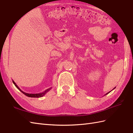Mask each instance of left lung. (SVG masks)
I'll list each match as a JSON object with an SVG mask.
<instances>
[{"label":"left lung","mask_w":133,"mask_h":133,"mask_svg":"<svg viewBox=\"0 0 133 133\" xmlns=\"http://www.w3.org/2000/svg\"><path fill=\"white\" fill-rule=\"evenodd\" d=\"M115 89V88H114V89H113V90H114V89ZM111 91H109V92H108V93H107V94H105V95H107V94H109V92H111Z\"/></svg>","instance_id":"left-lung-1"}]
</instances>
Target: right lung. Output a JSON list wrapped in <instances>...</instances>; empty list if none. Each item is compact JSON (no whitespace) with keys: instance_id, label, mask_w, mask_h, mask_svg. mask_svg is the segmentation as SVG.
Returning a JSON list of instances; mask_svg holds the SVG:
<instances>
[{"instance_id":"obj_1","label":"right lung","mask_w":133,"mask_h":133,"mask_svg":"<svg viewBox=\"0 0 133 133\" xmlns=\"http://www.w3.org/2000/svg\"><path fill=\"white\" fill-rule=\"evenodd\" d=\"M12 82H13V83H14L15 86L16 87H17V88L19 90H20V91L21 92H22V93L24 94V95H26V96H28V97H30V98H41V97L43 96L48 91H49L51 89V88H52V87H50V88H49V89H48L45 90V91H44V92H41V93H38V94H28V93L24 92L23 91H22V90H21L20 88H19V87H18L17 85H16V83L14 82V80H12Z\"/></svg>"}]
</instances>
